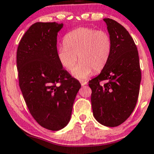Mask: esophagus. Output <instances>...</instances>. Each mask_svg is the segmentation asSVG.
Segmentation results:
<instances>
[{
    "instance_id": "obj_1",
    "label": "esophagus",
    "mask_w": 154,
    "mask_h": 154,
    "mask_svg": "<svg viewBox=\"0 0 154 154\" xmlns=\"http://www.w3.org/2000/svg\"><path fill=\"white\" fill-rule=\"evenodd\" d=\"M80 83H81V85H82V86H85V85H86L87 84H88V82H86V81H84V80H81Z\"/></svg>"
}]
</instances>
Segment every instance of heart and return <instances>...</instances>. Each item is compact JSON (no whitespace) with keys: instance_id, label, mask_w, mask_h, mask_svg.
<instances>
[{"instance_id":"heart-1","label":"heart","mask_w":154,"mask_h":154,"mask_svg":"<svg viewBox=\"0 0 154 154\" xmlns=\"http://www.w3.org/2000/svg\"><path fill=\"white\" fill-rule=\"evenodd\" d=\"M64 47L57 52L58 61L68 72H72L77 59L80 62L74 71V76L86 79L93 72L101 71L106 65L112 50L110 35L104 30L79 27L66 33ZM78 58H77V56Z\"/></svg>"}]
</instances>
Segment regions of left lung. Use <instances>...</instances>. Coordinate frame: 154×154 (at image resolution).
<instances>
[{
  "label": "left lung",
  "mask_w": 154,
  "mask_h": 154,
  "mask_svg": "<svg viewBox=\"0 0 154 154\" xmlns=\"http://www.w3.org/2000/svg\"><path fill=\"white\" fill-rule=\"evenodd\" d=\"M104 21L111 38V53L101 73L89 81V87L95 119L104 126L116 127L135 108L142 74L137 47L128 30L112 19Z\"/></svg>",
  "instance_id": "left-lung-1"
}]
</instances>
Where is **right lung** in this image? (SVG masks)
<instances>
[{
	"instance_id": "add662e5",
	"label": "right lung",
	"mask_w": 154,
	"mask_h": 154,
	"mask_svg": "<svg viewBox=\"0 0 154 154\" xmlns=\"http://www.w3.org/2000/svg\"><path fill=\"white\" fill-rule=\"evenodd\" d=\"M63 24L37 22L18 44L19 86L32 116L43 128L58 131L70 119L81 84L62 68L57 56V35Z\"/></svg>"
}]
</instances>
